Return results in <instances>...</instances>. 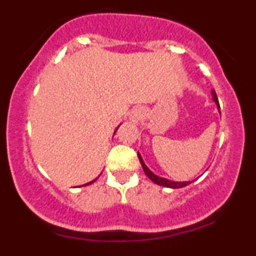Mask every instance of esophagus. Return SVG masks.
Listing matches in <instances>:
<instances>
[{
    "label": "esophagus",
    "mask_w": 256,
    "mask_h": 256,
    "mask_svg": "<svg viewBox=\"0 0 256 256\" xmlns=\"http://www.w3.org/2000/svg\"><path fill=\"white\" fill-rule=\"evenodd\" d=\"M142 116H143V110H142V108H136V110H132L130 119L134 122H138L140 119H142Z\"/></svg>",
    "instance_id": "esophagus-1"
}]
</instances>
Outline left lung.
I'll return each mask as SVG.
<instances>
[{
    "label": "left lung",
    "mask_w": 256,
    "mask_h": 256,
    "mask_svg": "<svg viewBox=\"0 0 256 256\" xmlns=\"http://www.w3.org/2000/svg\"><path fill=\"white\" fill-rule=\"evenodd\" d=\"M213 94V100L216 101V104L218 107L220 108L219 106V101H218V98H216V91H212ZM138 158H140V165H142L143 167V171H144V173L146 174V177H148L149 179H150L152 182H154L155 184L158 185H162V186H166V188H172V189H178V188H183V186H186V185H189L192 182H172V180H168V179L166 178H161V177H158V176H155L154 173H152V171H149L148 167L146 166V164L143 162L142 158H140V152H138Z\"/></svg>",
    "instance_id": "8db88e82"
}]
</instances>
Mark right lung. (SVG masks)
Listing matches in <instances>:
<instances>
[{"mask_svg":"<svg viewBox=\"0 0 256 256\" xmlns=\"http://www.w3.org/2000/svg\"><path fill=\"white\" fill-rule=\"evenodd\" d=\"M116 130H118V128H116ZM114 134H116V132H114ZM95 180H96V179H95ZM95 180L90 182V183H86V184H84V186H85V185H89V184H91V183H94V182H95Z\"/></svg>","mask_w":256,"mask_h":256,"instance_id":"obj_1","label":"right lung"}]
</instances>
